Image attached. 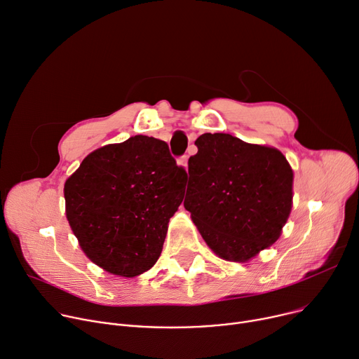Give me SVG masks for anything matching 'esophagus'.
I'll list each match as a JSON object with an SVG mask.
<instances>
[{"instance_id":"34e87169","label":"esophagus","mask_w":359,"mask_h":359,"mask_svg":"<svg viewBox=\"0 0 359 359\" xmlns=\"http://www.w3.org/2000/svg\"><path fill=\"white\" fill-rule=\"evenodd\" d=\"M187 160H189V156H187V154H184V156L180 157V164H182L183 167H186V169H187Z\"/></svg>"}]
</instances>
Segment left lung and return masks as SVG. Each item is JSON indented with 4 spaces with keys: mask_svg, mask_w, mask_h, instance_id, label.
<instances>
[{
    "mask_svg": "<svg viewBox=\"0 0 359 359\" xmlns=\"http://www.w3.org/2000/svg\"><path fill=\"white\" fill-rule=\"evenodd\" d=\"M189 158L184 208L209 248L245 262L274 244L292 210L293 170L281 151L202 134Z\"/></svg>",
    "mask_w": 359,
    "mask_h": 359,
    "instance_id": "obj_1",
    "label": "left lung"
}]
</instances>
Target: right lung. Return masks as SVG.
Listing matches in <instances>:
<instances>
[{
    "label": "right lung",
    "mask_w": 359,
    "mask_h": 359,
    "mask_svg": "<svg viewBox=\"0 0 359 359\" xmlns=\"http://www.w3.org/2000/svg\"><path fill=\"white\" fill-rule=\"evenodd\" d=\"M184 182L167 142L134 135L83 158L65 183L66 218L90 261L135 277L158 259Z\"/></svg>",
    "instance_id": "add662e5"
}]
</instances>
